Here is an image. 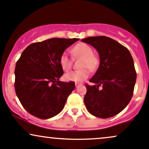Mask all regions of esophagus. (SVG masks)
<instances>
[{"mask_svg":"<svg viewBox=\"0 0 149 149\" xmlns=\"http://www.w3.org/2000/svg\"><path fill=\"white\" fill-rule=\"evenodd\" d=\"M80 85H81V84L78 83V82H76V83H75V86H76L77 88L79 86H80Z\"/></svg>","mask_w":149,"mask_h":149,"instance_id":"obj_1","label":"esophagus"}]
</instances>
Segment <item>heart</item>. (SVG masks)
<instances>
[{
	"label": "heart",
	"mask_w": 149,
	"mask_h": 149,
	"mask_svg": "<svg viewBox=\"0 0 149 149\" xmlns=\"http://www.w3.org/2000/svg\"><path fill=\"white\" fill-rule=\"evenodd\" d=\"M72 54L77 58H81L79 67L81 70L72 71L65 74L68 81L81 82L88 78L90 71H95L100 64L99 57L93 53V49L86 43H78L72 49ZM59 63L64 71H68L72 67V61L66 53H63L59 58Z\"/></svg>",
	"instance_id": "heart-1"
}]
</instances>
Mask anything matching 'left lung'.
Here are the masks:
<instances>
[{"mask_svg":"<svg viewBox=\"0 0 149 149\" xmlns=\"http://www.w3.org/2000/svg\"><path fill=\"white\" fill-rule=\"evenodd\" d=\"M81 41L96 49L100 61L89 81L95 85L86 84V107L98 118L112 117L126 107L133 95L137 79L133 58L126 47L108 37H89Z\"/></svg>","mask_w":149,"mask_h":149,"instance_id":"8db88e82","label":"left lung"}]
</instances>
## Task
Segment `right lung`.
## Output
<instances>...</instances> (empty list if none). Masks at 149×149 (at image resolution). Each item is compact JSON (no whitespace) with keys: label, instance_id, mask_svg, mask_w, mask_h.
<instances>
[{"label":"right lung","instance_id":"add662e5","mask_svg":"<svg viewBox=\"0 0 149 149\" xmlns=\"http://www.w3.org/2000/svg\"><path fill=\"white\" fill-rule=\"evenodd\" d=\"M79 40L51 38L31 44L22 52L15 66V88L21 104L31 115L47 119L63 109L75 84L59 81L63 74L59 58Z\"/></svg>","mask_w":149,"mask_h":149}]
</instances>
